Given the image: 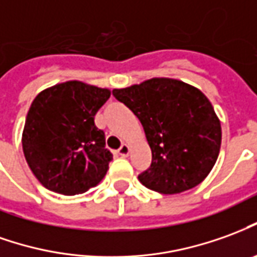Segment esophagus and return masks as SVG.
I'll return each mask as SVG.
<instances>
[{
	"instance_id": "34e87169",
	"label": "esophagus",
	"mask_w": 257,
	"mask_h": 257,
	"mask_svg": "<svg viewBox=\"0 0 257 257\" xmlns=\"http://www.w3.org/2000/svg\"><path fill=\"white\" fill-rule=\"evenodd\" d=\"M118 154L121 156V157H128L129 154V146L128 145H122V146L118 149Z\"/></svg>"
}]
</instances>
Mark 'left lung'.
<instances>
[{"label":"left lung","instance_id":"1","mask_svg":"<svg viewBox=\"0 0 257 257\" xmlns=\"http://www.w3.org/2000/svg\"><path fill=\"white\" fill-rule=\"evenodd\" d=\"M112 94L145 129L152 164L139 181L146 188L174 195L209 175L220 153L221 125L202 91L177 79L153 78Z\"/></svg>","mask_w":257,"mask_h":257}]
</instances>
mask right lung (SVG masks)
Returning <instances> with one entry per match:
<instances>
[{
  "mask_svg": "<svg viewBox=\"0 0 257 257\" xmlns=\"http://www.w3.org/2000/svg\"><path fill=\"white\" fill-rule=\"evenodd\" d=\"M108 89L69 80L39 93L23 128L25 159L40 184L61 195H78L100 184L112 154L94 115Z\"/></svg>",
  "mask_w": 257,
  "mask_h": 257,
  "instance_id": "1",
  "label": "right lung"
}]
</instances>
